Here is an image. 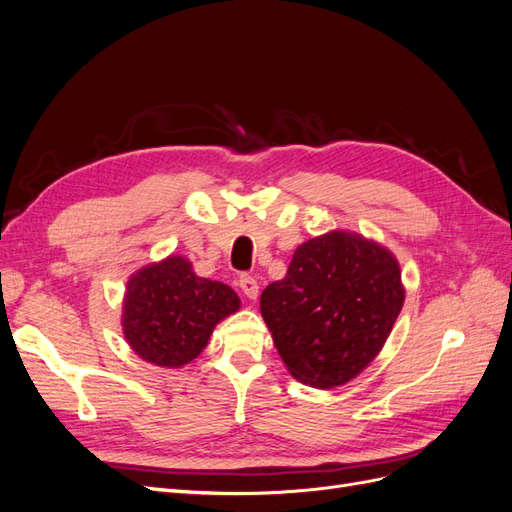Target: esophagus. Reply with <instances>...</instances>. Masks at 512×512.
<instances>
[{
  "label": "esophagus",
  "instance_id": "obj_1",
  "mask_svg": "<svg viewBox=\"0 0 512 512\" xmlns=\"http://www.w3.org/2000/svg\"><path fill=\"white\" fill-rule=\"evenodd\" d=\"M239 288L243 290V294L247 299H256L258 297V282L254 280L252 275H241L239 277Z\"/></svg>",
  "mask_w": 512,
  "mask_h": 512
}]
</instances>
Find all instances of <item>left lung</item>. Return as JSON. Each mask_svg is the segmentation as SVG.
Segmentation results:
<instances>
[{"instance_id":"1","label":"left lung","mask_w":512,"mask_h":512,"mask_svg":"<svg viewBox=\"0 0 512 512\" xmlns=\"http://www.w3.org/2000/svg\"><path fill=\"white\" fill-rule=\"evenodd\" d=\"M389 247L346 230L301 243L286 277L260 294V314L292 378L335 389L376 359L404 307Z\"/></svg>"}]
</instances>
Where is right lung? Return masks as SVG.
Here are the masks:
<instances>
[{
    "label": "right lung",
    "instance_id": "obj_1",
    "mask_svg": "<svg viewBox=\"0 0 512 512\" xmlns=\"http://www.w3.org/2000/svg\"><path fill=\"white\" fill-rule=\"evenodd\" d=\"M239 307L230 286L196 275L188 258L170 254L130 275L121 331L143 361L177 369L192 363L213 329Z\"/></svg>",
    "mask_w": 512,
    "mask_h": 512
}]
</instances>
